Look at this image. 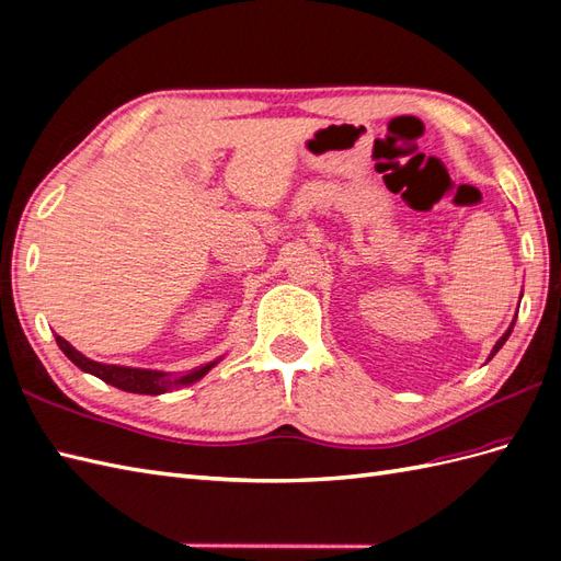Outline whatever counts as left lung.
Instances as JSON below:
<instances>
[{"mask_svg":"<svg viewBox=\"0 0 561 561\" xmlns=\"http://www.w3.org/2000/svg\"><path fill=\"white\" fill-rule=\"evenodd\" d=\"M514 323H516V317H514V321H512V325L507 328V331H504V335L497 340V343H495V347H493V352H490V357L488 359H493L495 357V354L500 352V347L504 345V343H507V337H510V333H512V328H514Z\"/></svg>","mask_w":561,"mask_h":561,"instance_id":"8db88e82","label":"left lung"}]
</instances>
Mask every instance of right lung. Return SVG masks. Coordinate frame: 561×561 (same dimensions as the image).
I'll return each instance as SVG.
<instances>
[{"label":"right lung","instance_id":"obj_1","mask_svg":"<svg viewBox=\"0 0 561 561\" xmlns=\"http://www.w3.org/2000/svg\"><path fill=\"white\" fill-rule=\"evenodd\" d=\"M57 345L66 354V357L80 368V371L98 376L100 380H104V383L114 386L118 390L138 392V394H161V392H169V390H175V388L193 386V383H197L199 378L207 376L218 362H221V357H218L209 364L195 366L193 371H187V374H167V371H152V368H133V366L92 362V359L85 357V354H80L61 335H57Z\"/></svg>","mask_w":561,"mask_h":561}]
</instances>
